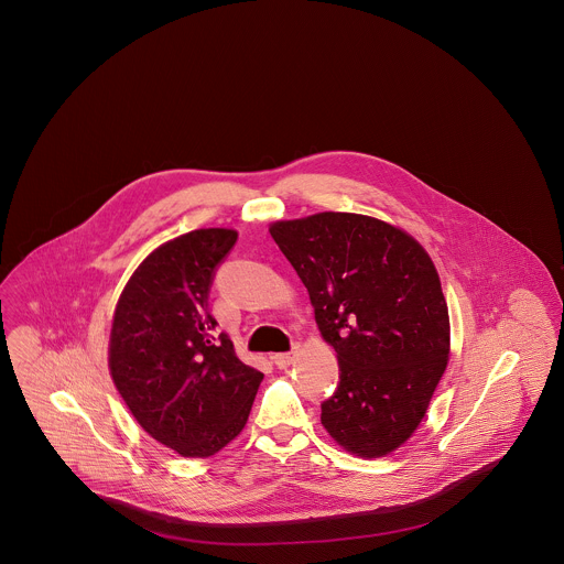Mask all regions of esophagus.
<instances>
[{
	"label": "esophagus",
	"mask_w": 564,
	"mask_h": 564,
	"mask_svg": "<svg viewBox=\"0 0 564 564\" xmlns=\"http://www.w3.org/2000/svg\"><path fill=\"white\" fill-rule=\"evenodd\" d=\"M294 352H276V355H272V361L281 368V370H285V368H290L292 364H294Z\"/></svg>",
	"instance_id": "esophagus-1"
}]
</instances>
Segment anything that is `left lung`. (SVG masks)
<instances>
[{
	"label": "left lung",
	"instance_id": "1",
	"mask_svg": "<svg viewBox=\"0 0 564 564\" xmlns=\"http://www.w3.org/2000/svg\"><path fill=\"white\" fill-rule=\"evenodd\" d=\"M269 230L340 364L323 427L350 455H391L425 419L451 355L448 304L430 253L370 215L323 212Z\"/></svg>",
	"mask_w": 564,
	"mask_h": 564
}]
</instances>
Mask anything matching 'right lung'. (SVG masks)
Listing matches in <instances>:
<instances>
[{
    "label": "right lung",
    "instance_id": "obj_1",
    "mask_svg": "<svg viewBox=\"0 0 564 564\" xmlns=\"http://www.w3.org/2000/svg\"><path fill=\"white\" fill-rule=\"evenodd\" d=\"M232 228H200L156 247L127 281L109 332L111 380L134 421L177 455L207 458L247 425L264 375L214 336L209 288Z\"/></svg>",
    "mask_w": 564,
    "mask_h": 564
}]
</instances>
